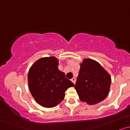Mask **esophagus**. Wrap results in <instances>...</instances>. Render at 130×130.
<instances>
[{"label": "esophagus", "mask_w": 130, "mask_h": 130, "mask_svg": "<svg viewBox=\"0 0 130 130\" xmlns=\"http://www.w3.org/2000/svg\"><path fill=\"white\" fill-rule=\"evenodd\" d=\"M71 81H72L73 83H74V84H75V83H76V79L74 78V77H73V78L71 79Z\"/></svg>", "instance_id": "34e87169"}]
</instances>
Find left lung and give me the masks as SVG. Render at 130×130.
Instances as JSON below:
<instances>
[{"label": "left lung", "instance_id": "left-lung-1", "mask_svg": "<svg viewBox=\"0 0 130 130\" xmlns=\"http://www.w3.org/2000/svg\"><path fill=\"white\" fill-rule=\"evenodd\" d=\"M111 84L109 74L95 60L84 59L80 64L75 88L79 99L95 104L108 96Z\"/></svg>", "mask_w": 130, "mask_h": 130}]
</instances>
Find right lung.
<instances>
[{"label":"right lung","instance_id":"add662e5","mask_svg":"<svg viewBox=\"0 0 130 130\" xmlns=\"http://www.w3.org/2000/svg\"><path fill=\"white\" fill-rule=\"evenodd\" d=\"M54 57H43L33 64L28 73L29 87L35 100L45 108L56 106L63 100L65 92L73 83L58 69Z\"/></svg>","mask_w":130,"mask_h":130}]
</instances>
